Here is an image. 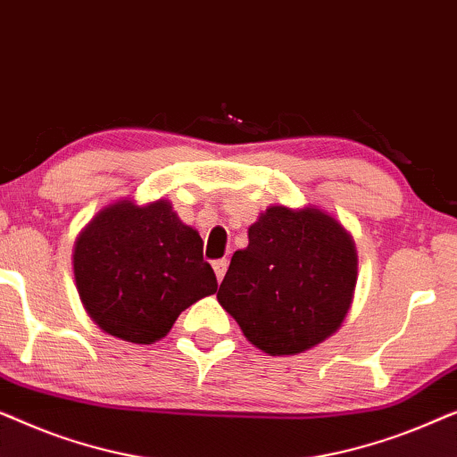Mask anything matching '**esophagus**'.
<instances>
[{
  "instance_id": "obj_1",
  "label": "esophagus",
  "mask_w": 457,
  "mask_h": 457,
  "mask_svg": "<svg viewBox=\"0 0 457 457\" xmlns=\"http://www.w3.org/2000/svg\"><path fill=\"white\" fill-rule=\"evenodd\" d=\"M212 268H214V274H216V278H218V283H220V280L224 278V274H227V268H228V260H214L212 262Z\"/></svg>"
}]
</instances>
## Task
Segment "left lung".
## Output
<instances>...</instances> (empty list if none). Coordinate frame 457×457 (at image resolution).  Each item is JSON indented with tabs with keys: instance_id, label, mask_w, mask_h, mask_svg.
Returning <instances> with one entry per match:
<instances>
[{
	"instance_id": "left-lung-1",
	"label": "left lung",
	"mask_w": 457,
	"mask_h": 457,
	"mask_svg": "<svg viewBox=\"0 0 457 457\" xmlns=\"http://www.w3.org/2000/svg\"><path fill=\"white\" fill-rule=\"evenodd\" d=\"M233 253L218 303L268 355H297L341 328L353 302L358 252L318 205H270Z\"/></svg>"
}]
</instances>
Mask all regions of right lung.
<instances>
[{
    "label": "right lung",
    "instance_id": "add662e5",
    "mask_svg": "<svg viewBox=\"0 0 457 457\" xmlns=\"http://www.w3.org/2000/svg\"><path fill=\"white\" fill-rule=\"evenodd\" d=\"M72 268L91 320L139 345L166 337L180 312L218 289L202 237L168 199L124 197L99 210L74 241Z\"/></svg>",
    "mask_w": 457,
    "mask_h": 457
}]
</instances>
